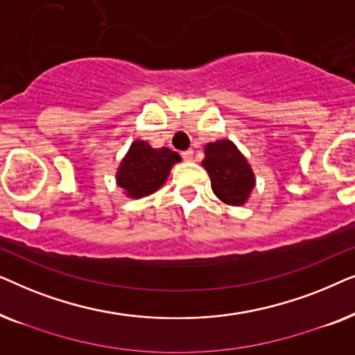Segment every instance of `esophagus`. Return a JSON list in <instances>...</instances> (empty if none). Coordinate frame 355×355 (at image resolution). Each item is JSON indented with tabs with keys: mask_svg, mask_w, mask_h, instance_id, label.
I'll use <instances>...</instances> for the list:
<instances>
[{
	"mask_svg": "<svg viewBox=\"0 0 355 355\" xmlns=\"http://www.w3.org/2000/svg\"><path fill=\"white\" fill-rule=\"evenodd\" d=\"M182 158L186 159V162H192V159H193V150H186V152H182Z\"/></svg>",
	"mask_w": 355,
	"mask_h": 355,
	"instance_id": "34e87169",
	"label": "esophagus"
}]
</instances>
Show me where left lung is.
Listing matches in <instances>:
<instances>
[{
	"instance_id": "8db88e82",
	"label": "left lung",
	"mask_w": 355,
	"mask_h": 355,
	"mask_svg": "<svg viewBox=\"0 0 355 355\" xmlns=\"http://www.w3.org/2000/svg\"><path fill=\"white\" fill-rule=\"evenodd\" d=\"M203 153L202 166L210 176L215 196L226 205H244L255 187V174L236 144L230 139H218L208 142Z\"/></svg>"
}]
</instances>
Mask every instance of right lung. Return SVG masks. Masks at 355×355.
<instances>
[{
    "instance_id": "add662e5",
    "label": "right lung",
    "mask_w": 355,
    "mask_h": 355,
    "mask_svg": "<svg viewBox=\"0 0 355 355\" xmlns=\"http://www.w3.org/2000/svg\"><path fill=\"white\" fill-rule=\"evenodd\" d=\"M181 157L166 147L153 148L145 140H134L116 171V184L129 198L152 196L168 181Z\"/></svg>"
}]
</instances>
